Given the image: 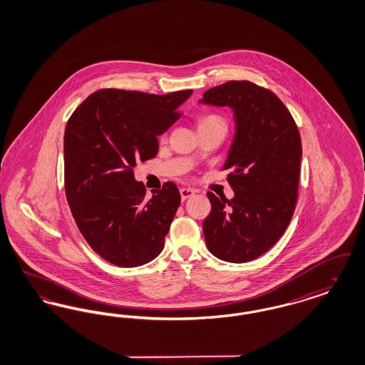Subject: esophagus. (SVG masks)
Listing matches in <instances>:
<instances>
[{
    "instance_id": "esophagus-1",
    "label": "esophagus",
    "mask_w": 365,
    "mask_h": 365,
    "mask_svg": "<svg viewBox=\"0 0 365 365\" xmlns=\"http://www.w3.org/2000/svg\"><path fill=\"white\" fill-rule=\"evenodd\" d=\"M194 194H195V190L189 189V187H183V189H180V197H182V200H183V201H185V200H187V198H191Z\"/></svg>"
}]
</instances>
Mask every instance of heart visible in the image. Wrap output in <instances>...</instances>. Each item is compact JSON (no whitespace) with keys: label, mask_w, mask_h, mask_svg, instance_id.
<instances>
[{"label":"heart","mask_w":365,"mask_h":365,"mask_svg":"<svg viewBox=\"0 0 365 365\" xmlns=\"http://www.w3.org/2000/svg\"><path fill=\"white\" fill-rule=\"evenodd\" d=\"M212 120H220V119H217V118H215V116H210V118H205V119H202L201 123L212 122Z\"/></svg>","instance_id":"1"}]
</instances>
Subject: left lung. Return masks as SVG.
Here are the masks:
<instances>
[{"instance_id":"8db88e82","label":"left lung","mask_w":365,"mask_h":365,"mask_svg":"<svg viewBox=\"0 0 365 365\" xmlns=\"http://www.w3.org/2000/svg\"><path fill=\"white\" fill-rule=\"evenodd\" d=\"M200 103L228 106L235 120L223 165L231 170L234 197L219 198L209 191L205 242L220 260H255L278 242L294 213L302 157L297 124L271 90L249 81L212 87Z\"/></svg>"}]
</instances>
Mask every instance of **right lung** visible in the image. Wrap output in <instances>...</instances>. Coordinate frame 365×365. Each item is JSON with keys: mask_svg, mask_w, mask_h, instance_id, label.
<instances>
[{"mask_svg": "<svg viewBox=\"0 0 365 365\" xmlns=\"http://www.w3.org/2000/svg\"><path fill=\"white\" fill-rule=\"evenodd\" d=\"M192 90L164 96L103 88L71 115L64 134L66 195L91 249L119 267L155 260L164 247L180 194L173 182L145 200L139 160L156 157L157 137L178 119Z\"/></svg>", "mask_w": 365, "mask_h": 365, "instance_id": "right-lung-1", "label": "right lung"}]
</instances>
